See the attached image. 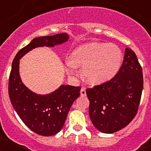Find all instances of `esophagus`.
<instances>
[{"label":"esophagus","mask_w":151,"mask_h":151,"mask_svg":"<svg viewBox=\"0 0 151 151\" xmlns=\"http://www.w3.org/2000/svg\"><path fill=\"white\" fill-rule=\"evenodd\" d=\"M80 94H81V96H82V97L86 96V91H85V88H82L81 91H80Z\"/></svg>","instance_id":"obj_1"}]
</instances>
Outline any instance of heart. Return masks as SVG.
<instances>
[{
    "label": "heart",
    "instance_id": "obj_1",
    "mask_svg": "<svg viewBox=\"0 0 151 151\" xmlns=\"http://www.w3.org/2000/svg\"><path fill=\"white\" fill-rule=\"evenodd\" d=\"M122 60V51L113 43L91 42L77 47L72 59H68V73L74 74L76 66H83L82 75L91 84H101L117 73Z\"/></svg>",
    "mask_w": 151,
    "mask_h": 151
}]
</instances>
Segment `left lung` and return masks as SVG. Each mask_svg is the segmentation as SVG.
<instances>
[{
	"label": "left lung",
	"mask_w": 151,
	"mask_h": 151,
	"mask_svg": "<svg viewBox=\"0 0 151 151\" xmlns=\"http://www.w3.org/2000/svg\"><path fill=\"white\" fill-rule=\"evenodd\" d=\"M143 84L142 68L135 53L127 47L115 76L86 89L89 116L96 129L110 134L127 126L138 113Z\"/></svg>",
	"instance_id": "obj_1"
}]
</instances>
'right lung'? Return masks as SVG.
I'll use <instances>...</instances> for the list:
<instances>
[{
	"instance_id": "right-lung-1",
	"label": "right lung",
	"mask_w": 151,
	"mask_h": 151,
	"mask_svg": "<svg viewBox=\"0 0 151 151\" xmlns=\"http://www.w3.org/2000/svg\"><path fill=\"white\" fill-rule=\"evenodd\" d=\"M68 39L66 33L34 38L19 50L12 63L8 84L10 102L25 125L40 135H54L62 129L73 102L79 97L81 87L63 85L50 94H35L21 81L19 73V59L35 47H54Z\"/></svg>"
}]
</instances>
